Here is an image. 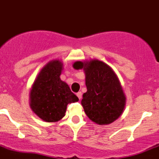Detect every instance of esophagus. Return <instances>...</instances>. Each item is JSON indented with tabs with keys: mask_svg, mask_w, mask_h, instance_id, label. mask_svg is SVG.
I'll list each match as a JSON object with an SVG mask.
<instances>
[{
	"mask_svg": "<svg viewBox=\"0 0 159 159\" xmlns=\"http://www.w3.org/2000/svg\"><path fill=\"white\" fill-rule=\"evenodd\" d=\"M76 95H77V97H78V98L80 100L82 98V93H81V92H78V93H76Z\"/></svg>",
	"mask_w": 159,
	"mask_h": 159,
	"instance_id": "obj_1",
	"label": "esophagus"
}]
</instances>
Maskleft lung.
<instances>
[{
    "label": "left lung",
    "mask_w": 159,
    "mask_h": 159,
    "mask_svg": "<svg viewBox=\"0 0 159 159\" xmlns=\"http://www.w3.org/2000/svg\"><path fill=\"white\" fill-rule=\"evenodd\" d=\"M73 67L85 71L87 91L83 94L81 104L86 115L100 125L114 122L123 111L126 98L112 69L98 60L76 61Z\"/></svg>",
    "instance_id": "left-lung-1"
}]
</instances>
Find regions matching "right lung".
Returning <instances> with one entry per match:
<instances>
[{
	"instance_id": "add662e5",
	"label": "right lung",
	"mask_w": 159,
	"mask_h": 159,
	"mask_svg": "<svg viewBox=\"0 0 159 159\" xmlns=\"http://www.w3.org/2000/svg\"><path fill=\"white\" fill-rule=\"evenodd\" d=\"M61 69L62 63L58 60L48 63L39 73L30 92V107L45 122L62 119L68 104L79 101L68 84L61 80Z\"/></svg>"
}]
</instances>
